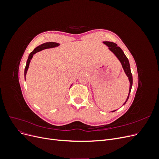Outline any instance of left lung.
Listing matches in <instances>:
<instances>
[{"mask_svg": "<svg viewBox=\"0 0 159 159\" xmlns=\"http://www.w3.org/2000/svg\"><path fill=\"white\" fill-rule=\"evenodd\" d=\"M103 43L109 47V49L112 52H113V54L117 56V57L119 59V60L121 61V63L122 66H123V68L125 72V74H126L127 76L128 77L129 80L130 81V87H129V95H128V97L127 98L126 102H125L124 104H123V105H125L126 103V102H127V100L129 98V94H130V92H131V88H132V85H133V77H132L131 69H130V64H129V60L127 59V57H126V56L125 55L123 50L121 48H120L119 46H117V45L115 44V43L110 42H103ZM116 111V110L113 111L112 112H114V111Z\"/></svg>", "mask_w": 159, "mask_h": 159, "instance_id": "8db88e82", "label": "left lung"}]
</instances>
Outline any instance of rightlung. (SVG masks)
Masks as SVG:
<instances>
[{"label": "right lung", "mask_w": 159, "mask_h": 159, "mask_svg": "<svg viewBox=\"0 0 159 159\" xmlns=\"http://www.w3.org/2000/svg\"><path fill=\"white\" fill-rule=\"evenodd\" d=\"M58 46H59V44H58V43H56V42H46V43H44V44H41L40 46H38V47H36V48L30 53L29 56H28V58L27 60L25 70V80H26V72H27V70L28 69V67H29L30 60L32 58L33 55L34 54H36V52H40V51H41L42 50H44V49H46V48H54V47Z\"/></svg>", "instance_id": "1"}]
</instances>
